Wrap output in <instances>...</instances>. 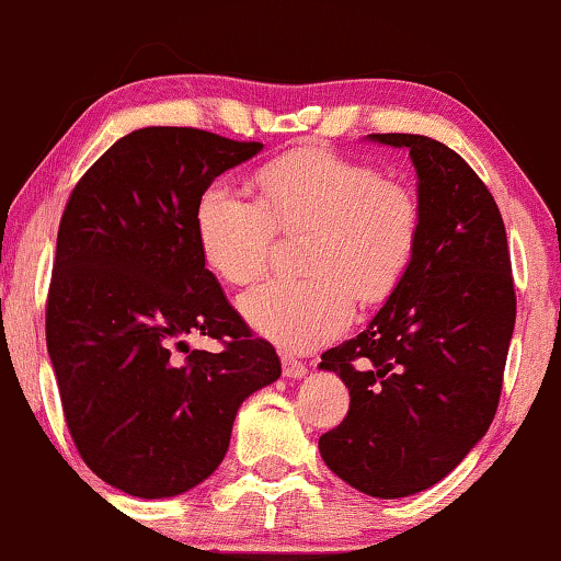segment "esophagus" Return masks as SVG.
Instances as JSON below:
<instances>
[{"label": "esophagus", "instance_id": "esophagus-1", "mask_svg": "<svg viewBox=\"0 0 561 561\" xmlns=\"http://www.w3.org/2000/svg\"><path fill=\"white\" fill-rule=\"evenodd\" d=\"M282 370H284V376H287V378H305L307 376L305 363H299L291 356H282Z\"/></svg>", "mask_w": 561, "mask_h": 561}]
</instances>
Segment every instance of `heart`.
Wrapping results in <instances>:
<instances>
[{"instance_id":"b5f03b06","label":"heart","mask_w":561,"mask_h":561,"mask_svg":"<svg viewBox=\"0 0 561 561\" xmlns=\"http://www.w3.org/2000/svg\"><path fill=\"white\" fill-rule=\"evenodd\" d=\"M262 201L226 183L201 195L195 228L205 262L243 284L270 264L277 228L312 226L307 277H274L239 297L243 320L284 351L307 353L351 325L356 297L381 305L401 287L420 249L422 208L404 185L383 183L374 164L328 149L266 162Z\"/></svg>"}]
</instances>
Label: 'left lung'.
<instances>
[{"mask_svg": "<svg viewBox=\"0 0 561 561\" xmlns=\"http://www.w3.org/2000/svg\"><path fill=\"white\" fill-rule=\"evenodd\" d=\"M409 149L420 249L366 330L322 353L351 391L348 416L320 437L330 470L374 499H407L449 476L499 409L516 322L501 210L468 162L420 134H368Z\"/></svg>", "mask_w": 561, "mask_h": 561, "instance_id": "obj_1", "label": "left lung"}]
</instances>
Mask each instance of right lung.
<instances>
[{
	"instance_id": "right-lung-1",
	"label": "right lung",
	"mask_w": 561,
	"mask_h": 561,
	"mask_svg": "<svg viewBox=\"0 0 561 561\" xmlns=\"http://www.w3.org/2000/svg\"><path fill=\"white\" fill-rule=\"evenodd\" d=\"M187 126H147L99 157L60 218L47 356L83 462L137 499L213 476L239 407L282 376L277 351L228 305L195 228L201 195L262 152ZM210 334L220 354L192 352Z\"/></svg>"
}]
</instances>
